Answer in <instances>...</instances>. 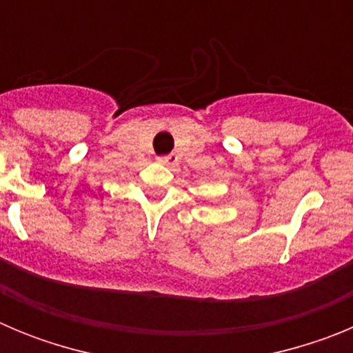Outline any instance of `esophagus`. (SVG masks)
Returning a JSON list of instances; mask_svg holds the SVG:
<instances>
[{
	"label": "esophagus",
	"mask_w": 353,
	"mask_h": 353,
	"mask_svg": "<svg viewBox=\"0 0 353 353\" xmlns=\"http://www.w3.org/2000/svg\"><path fill=\"white\" fill-rule=\"evenodd\" d=\"M176 161H179V157L174 154H168V155H162V157L157 159L159 164H162V166H174L176 164Z\"/></svg>",
	"instance_id": "obj_1"
}]
</instances>
